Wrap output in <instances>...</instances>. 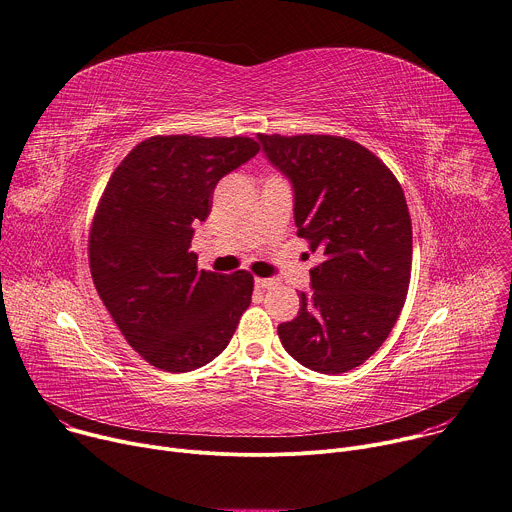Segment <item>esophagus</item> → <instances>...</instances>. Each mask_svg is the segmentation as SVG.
Returning <instances> with one entry per match:
<instances>
[{
	"instance_id": "obj_1",
	"label": "esophagus",
	"mask_w": 512,
	"mask_h": 512,
	"mask_svg": "<svg viewBox=\"0 0 512 512\" xmlns=\"http://www.w3.org/2000/svg\"><path fill=\"white\" fill-rule=\"evenodd\" d=\"M254 285H256V289H270L272 285H274V280L272 278H254Z\"/></svg>"
}]
</instances>
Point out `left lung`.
Wrapping results in <instances>:
<instances>
[{
	"label": "left lung",
	"instance_id": "8db88e82",
	"mask_svg": "<svg viewBox=\"0 0 512 512\" xmlns=\"http://www.w3.org/2000/svg\"><path fill=\"white\" fill-rule=\"evenodd\" d=\"M258 142L293 185L297 234L323 254L297 317L278 325L280 344L309 370H354L405 305L413 258L405 193L380 158L348 138L258 134Z\"/></svg>",
	"mask_w": 512,
	"mask_h": 512
}]
</instances>
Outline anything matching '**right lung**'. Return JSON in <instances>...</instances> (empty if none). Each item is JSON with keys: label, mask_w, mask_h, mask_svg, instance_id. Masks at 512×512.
<instances>
[{"label": "right lung", "mask_w": 512, "mask_h": 512, "mask_svg": "<svg viewBox=\"0 0 512 512\" xmlns=\"http://www.w3.org/2000/svg\"><path fill=\"white\" fill-rule=\"evenodd\" d=\"M258 150L242 136H154L122 160L103 191L89 236L95 289L126 342L160 370L209 364L250 307V272H199L189 248L215 185Z\"/></svg>", "instance_id": "1"}]
</instances>
